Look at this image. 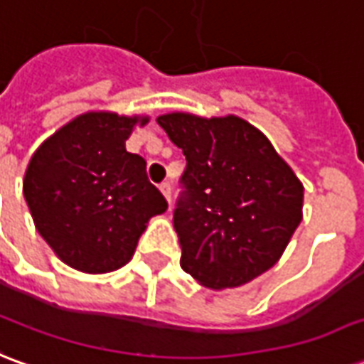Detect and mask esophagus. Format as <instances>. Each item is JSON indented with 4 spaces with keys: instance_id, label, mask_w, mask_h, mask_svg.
Here are the masks:
<instances>
[{
    "instance_id": "1",
    "label": "esophagus",
    "mask_w": 364,
    "mask_h": 364,
    "mask_svg": "<svg viewBox=\"0 0 364 364\" xmlns=\"http://www.w3.org/2000/svg\"><path fill=\"white\" fill-rule=\"evenodd\" d=\"M161 192H162V196L166 198V202L170 203V196H172V188H170L168 182H162V184H161Z\"/></svg>"
}]
</instances>
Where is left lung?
I'll use <instances>...</instances> for the list:
<instances>
[{"mask_svg": "<svg viewBox=\"0 0 364 364\" xmlns=\"http://www.w3.org/2000/svg\"><path fill=\"white\" fill-rule=\"evenodd\" d=\"M156 123L186 156L174 210L180 267L213 290L274 267L300 225L304 186L269 139L237 115L166 113Z\"/></svg>", "mask_w": 364, "mask_h": 364, "instance_id": "8db88e82", "label": "left lung"}]
</instances>
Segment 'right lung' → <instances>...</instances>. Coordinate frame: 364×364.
<instances>
[{
  "instance_id": "add662e5",
  "label": "right lung",
  "mask_w": 364,
  "mask_h": 364,
  "mask_svg": "<svg viewBox=\"0 0 364 364\" xmlns=\"http://www.w3.org/2000/svg\"><path fill=\"white\" fill-rule=\"evenodd\" d=\"M149 117L109 112L80 115L31 156L23 194L35 228L58 259L87 274L127 264L153 215L168 203L127 153L131 131Z\"/></svg>"
}]
</instances>
